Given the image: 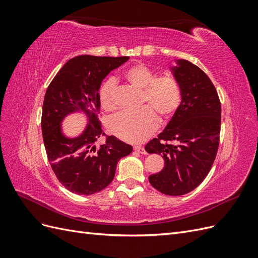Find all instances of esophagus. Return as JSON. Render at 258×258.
I'll use <instances>...</instances> for the list:
<instances>
[{
    "mask_svg": "<svg viewBox=\"0 0 258 258\" xmlns=\"http://www.w3.org/2000/svg\"><path fill=\"white\" fill-rule=\"evenodd\" d=\"M134 150H135L136 152H139L140 154H146V151H145V148H144L143 146L136 145V146H134Z\"/></svg>",
    "mask_w": 258,
    "mask_h": 258,
    "instance_id": "obj_1",
    "label": "esophagus"
}]
</instances>
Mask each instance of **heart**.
Wrapping results in <instances>:
<instances>
[{"label": "heart", "instance_id": "obj_1", "mask_svg": "<svg viewBox=\"0 0 258 258\" xmlns=\"http://www.w3.org/2000/svg\"><path fill=\"white\" fill-rule=\"evenodd\" d=\"M124 79L142 90L143 106L137 111H123L108 120L111 134L131 143L143 142L158 127L157 113L162 119L170 118L179 106L182 100L181 86L171 75L156 76L151 68L139 63L124 72ZM117 81L113 77L101 86L99 91L100 104L105 111L116 108Z\"/></svg>", "mask_w": 258, "mask_h": 258}]
</instances>
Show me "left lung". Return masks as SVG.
I'll return each mask as SVG.
<instances>
[{
	"mask_svg": "<svg viewBox=\"0 0 258 258\" xmlns=\"http://www.w3.org/2000/svg\"><path fill=\"white\" fill-rule=\"evenodd\" d=\"M170 68L181 86L182 100L158 138L145 146L162 155L165 167L148 181L168 196H182L204 181L216 157L221 132V102L209 76L191 62L177 59Z\"/></svg>",
	"mask_w": 258,
	"mask_h": 258,
	"instance_id": "left-lung-1",
	"label": "left lung"
}]
</instances>
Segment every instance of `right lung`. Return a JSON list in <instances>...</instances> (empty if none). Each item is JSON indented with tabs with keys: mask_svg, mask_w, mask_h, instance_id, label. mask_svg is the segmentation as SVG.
Here are the masks:
<instances>
[{
	"mask_svg": "<svg viewBox=\"0 0 258 258\" xmlns=\"http://www.w3.org/2000/svg\"><path fill=\"white\" fill-rule=\"evenodd\" d=\"M128 59L77 56L67 62L46 90L42 112L45 150L54 174L70 191L89 196L104 189L113 181L117 162L132 152L131 145L105 136L98 118L101 83ZM74 112H83L89 123L80 136L69 138L61 131V121ZM101 136L106 142L98 146Z\"/></svg>",
	"mask_w": 258,
	"mask_h": 258,
	"instance_id": "obj_1",
	"label": "right lung"
}]
</instances>
